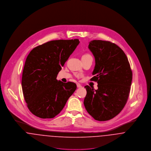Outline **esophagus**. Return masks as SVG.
<instances>
[{"mask_svg":"<svg viewBox=\"0 0 151 151\" xmlns=\"http://www.w3.org/2000/svg\"><path fill=\"white\" fill-rule=\"evenodd\" d=\"M82 87V85H81L80 84H77V87H78V88H81V87Z\"/></svg>","mask_w":151,"mask_h":151,"instance_id":"obj_1","label":"esophagus"}]
</instances>
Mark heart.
Instances as JSON below:
<instances>
[{"instance_id":"b5f03b06","label":"heart","mask_w":151,"mask_h":151,"mask_svg":"<svg viewBox=\"0 0 151 151\" xmlns=\"http://www.w3.org/2000/svg\"><path fill=\"white\" fill-rule=\"evenodd\" d=\"M91 57V56L89 54H85L82 56V57Z\"/></svg>"}]
</instances>
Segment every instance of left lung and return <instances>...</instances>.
I'll use <instances>...</instances> for the list:
<instances>
[{
    "label": "left lung",
    "instance_id": "1",
    "mask_svg": "<svg viewBox=\"0 0 151 151\" xmlns=\"http://www.w3.org/2000/svg\"><path fill=\"white\" fill-rule=\"evenodd\" d=\"M88 49L95 58L91 80L97 82L98 89L88 85L84 105L87 112L99 121L110 120L125 106L130 91L132 71L124 51L115 43L93 40Z\"/></svg>",
    "mask_w": 151,
    "mask_h": 151
}]
</instances>
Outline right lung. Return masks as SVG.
<instances>
[{
	"mask_svg": "<svg viewBox=\"0 0 151 151\" xmlns=\"http://www.w3.org/2000/svg\"><path fill=\"white\" fill-rule=\"evenodd\" d=\"M80 42L52 40L32 49L27 57L21 85L29 111L37 117H55L76 89V84L57 80L58 72Z\"/></svg>",
	"mask_w": 151,
	"mask_h": 151,
	"instance_id": "1",
	"label": "right lung"
}]
</instances>
